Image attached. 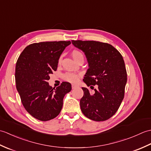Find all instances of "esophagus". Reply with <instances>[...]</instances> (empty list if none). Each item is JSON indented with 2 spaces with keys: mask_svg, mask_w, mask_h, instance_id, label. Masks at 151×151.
<instances>
[{
  "mask_svg": "<svg viewBox=\"0 0 151 151\" xmlns=\"http://www.w3.org/2000/svg\"><path fill=\"white\" fill-rule=\"evenodd\" d=\"M76 87H77V86H76V85H75V84H73L72 85V89H75Z\"/></svg>",
  "mask_w": 151,
  "mask_h": 151,
  "instance_id": "esophagus-1",
  "label": "esophagus"
}]
</instances>
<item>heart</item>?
Listing matches in <instances>:
<instances>
[{"label": "heart", "instance_id": "heart-1", "mask_svg": "<svg viewBox=\"0 0 151 151\" xmlns=\"http://www.w3.org/2000/svg\"><path fill=\"white\" fill-rule=\"evenodd\" d=\"M72 56L73 57V58L76 61L80 57L83 56L82 52H81L79 50H74L73 51ZM61 59H62V57H60V61H61ZM78 78H79V75L74 73L67 72L63 75V79L64 81L70 82V83H76V82H78Z\"/></svg>", "mask_w": 151, "mask_h": 151}]
</instances>
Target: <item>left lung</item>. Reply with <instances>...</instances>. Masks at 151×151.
Segmentation results:
<instances>
[{
  "label": "left lung",
  "mask_w": 151,
  "mask_h": 151,
  "mask_svg": "<svg viewBox=\"0 0 151 151\" xmlns=\"http://www.w3.org/2000/svg\"><path fill=\"white\" fill-rule=\"evenodd\" d=\"M86 54L89 68L84 78L89 89L82 88L81 108L86 117L95 121L108 120L116 113L123 100L127 73L121 54L110 44L96 41L72 40Z\"/></svg>",
  "instance_id": "8db88e82"
}]
</instances>
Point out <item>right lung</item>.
<instances>
[{"mask_svg": "<svg viewBox=\"0 0 151 151\" xmlns=\"http://www.w3.org/2000/svg\"><path fill=\"white\" fill-rule=\"evenodd\" d=\"M70 41H45L27 46L15 66L16 88L21 102L37 119L47 121L59 115L63 99L71 90V84L63 82L56 89L49 86V75L56 71L58 60Z\"/></svg>", "mask_w": 151, "mask_h": 151, "instance_id": "right-lung-1", "label": "right lung"}]
</instances>
